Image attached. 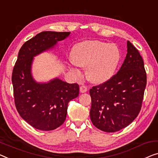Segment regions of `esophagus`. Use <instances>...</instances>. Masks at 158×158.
<instances>
[{
	"instance_id": "obj_1",
	"label": "esophagus",
	"mask_w": 158,
	"mask_h": 158,
	"mask_svg": "<svg viewBox=\"0 0 158 158\" xmlns=\"http://www.w3.org/2000/svg\"><path fill=\"white\" fill-rule=\"evenodd\" d=\"M79 89H80V92L81 93H85L87 91V87L84 85H82L80 86Z\"/></svg>"
}]
</instances>
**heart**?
<instances>
[{
    "mask_svg": "<svg viewBox=\"0 0 158 158\" xmlns=\"http://www.w3.org/2000/svg\"><path fill=\"white\" fill-rule=\"evenodd\" d=\"M72 65L87 68V76L91 81L103 83L109 79L116 70L120 52L116 45L99 41H85L74 46L72 52Z\"/></svg>",
    "mask_w": 158,
    "mask_h": 158,
    "instance_id": "obj_1",
    "label": "heart"
}]
</instances>
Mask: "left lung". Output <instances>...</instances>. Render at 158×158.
Returning <instances> with one entry per match:
<instances>
[{"label":"left lung","mask_w":158,"mask_h":158,"mask_svg":"<svg viewBox=\"0 0 158 158\" xmlns=\"http://www.w3.org/2000/svg\"><path fill=\"white\" fill-rule=\"evenodd\" d=\"M126 59L117 74L104 83L93 86L90 118L101 131L114 133L133 122L142 106L147 83L142 56L127 42Z\"/></svg>","instance_id":"obj_1"}]
</instances>
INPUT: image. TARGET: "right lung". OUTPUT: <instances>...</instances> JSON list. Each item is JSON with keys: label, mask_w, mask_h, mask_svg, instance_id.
<instances>
[{"label": "right lung", "mask_w": 158, "mask_h": 158, "mask_svg": "<svg viewBox=\"0 0 158 158\" xmlns=\"http://www.w3.org/2000/svg\"><path fill=\"white\" fill-rule=\"evenodd\" d=\"M70 32L44 31L25 42L19 51L12 74L15 105L20 116L33 128L52 131L64 123L68 103L79 96L77 84L56 78L37 83L31 74L33 57L54 48Z\"/></svg>", "instance_id": "right-lung-1"}]
</instances>
